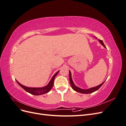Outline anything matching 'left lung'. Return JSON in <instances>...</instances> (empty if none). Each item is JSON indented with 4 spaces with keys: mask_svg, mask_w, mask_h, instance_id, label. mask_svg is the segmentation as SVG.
Returning <instances> with one entry per match:
<instances>
[{
    "mask_svg": "<svg viewBox=\"0 0 126 126\" xmlns=\"http://www.w3.org/2000/svg\"><path fill=\"white\" fill-rule=\"evenodd\" d=\"M100 42V43H101V44L104 46L105 48H106V46H105V45L104 44V43H103V41L101 40H98ZM69 80H70V85H71V88L72 89H73L75 91H77V92H78V93H81V94H90V93H94V91H97V90H98L101 87V86L104 84V83L105 82V81L103 82L102 83H101V84H100L99 85H98L96 87H93V88H89V89H81L80 88L76 86L75 84L73 82V81H72V78H71V72L69 70Z\"/></svg>",
    "mask_w": 126,
    "mask_h": 126,
    "instance_id": "1",
    "label": "left lung"
}]
</instances>
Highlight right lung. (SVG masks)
<instances>
[{
	"instance_id": "add662e5",
	"label": "right lung",
	"mask_w": 126,
	"mask_h": 126,
	"mask_svg": "<svg viewBox=\"0 0 126 126\" xmlns=\"http://www.w3.org/2000/svg\"><path fill=\"white\" fill-rule=\"evenodd\" d=\"M59 71V70L57 71L56 73L52 76V78L51 79L50 81L48 83V84L47 86L43 87H40V88L28 87L21 85V83H20L17 80H16V81L18 83V85H19L21 87H22L25 90H26L27 92H28L33 95H36V96H37V95L43 94H46L48 93L49 91H50V90L51 89V88L53 87V85H54L55 77L57 76V75L58 74Z\"/></svg>"
}]
</instances>
